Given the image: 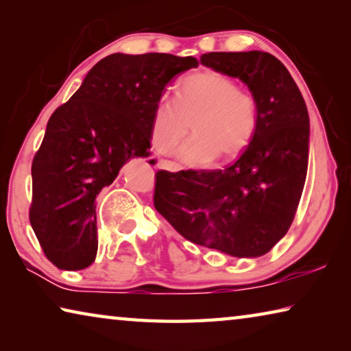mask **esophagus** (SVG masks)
<instances>
[{
    "mask_svg": "<svg viewBox=\"0 0 351 351\" xmlns=\"http://www.w3.org/2000/svg\"><path fill=\"white\" fill-rule=\"evenodd\" d=\"M158 167L162 169V170H169V171H178V170H181V167H180V165H178L176 162L164 161V159H161V161L158 162Z\"/></svg>",
    "mask_w": 351,
    "mask_h": 351,
    "instance_id": "1",
    "label": "esophagus"
}]
</instances>
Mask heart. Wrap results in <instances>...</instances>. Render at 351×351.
Listing matches in <instances>:
<instances>
[{
    "instance_id": "1",
    "label": "heart",
    "mask_w": 351,
    "mask_h": 351,
    "mask_svg": "<svg viewBox=\"0 0 351 351\" xmlns=\"http://www.w3.org/2000/svg\"><path fill=\"white\" fill-rule=\"evenodd\" d=\"M190 123L195 134L178 152L184 164L204 167L219 154L223 159L237 158L257 133V99L218 71L192 74L181 82L175 100L162 97L154 106V148L161 153L175 150L187 136Z\"/></svg>"
}]
</instances>
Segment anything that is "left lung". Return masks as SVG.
<instances>
[{"mask_svg":"<svg viewBox=\"0 0 351 351\" xmlns=\"http://www.w3.org/2000/svg\"><path fill=\"white\" fill-rule=\"evenodd\" d=\"M199 62L247 85L258 104L257 133L223 170H159L154 207L195 245L260 257L288 232L304 192L310 150L305 100L269 52H210Z\"/></svg>","mask_w":351,"mask_h":351,"instance_id":"8db88e82","label":"left lung"}]
</instances>
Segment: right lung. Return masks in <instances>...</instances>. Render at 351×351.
Listing matches in <instances>:
<instances>
[{
	"mask_svg": "<svg viewBox=\"0 0 351 351\" xmlns=\"http://www.w3.org/2000/svg\"><path fill=\"white\" fill-rule=\"evenodd\" d=\"M195 57L111 54L52 112L32 161L29 219L47 260L85 269L96 260V199L123 164L150 156L154 106ZM153 162V159H152Z\"/></svg>",
	"mask_w": 351,
	"mask_h": 351,
	"instance_id": "right-lung-1",
	"label": "right lung"
}]
</instances>
